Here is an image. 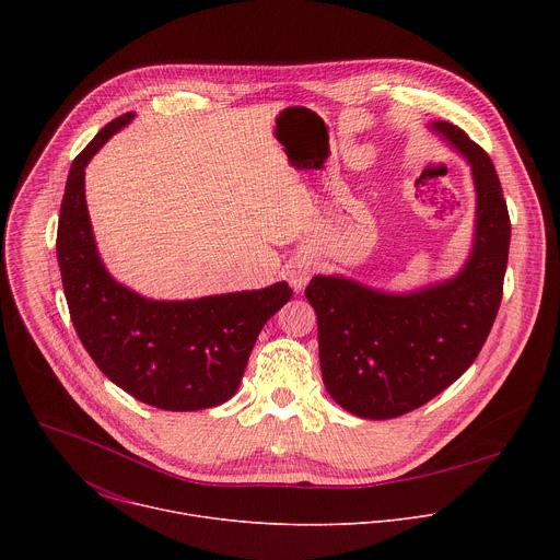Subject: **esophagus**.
I'll list each match as a JSON object with an SVG mask.
<instances>
[{"instance_id": "34e87169", "label": "esophagus", "mask_w": 560, "mask_h": 560, "mask_svg": "<svg viewBox=\"0 0 560 560\" xmlns=\"http://www.w3.org/2000/svg\"><path fill=\"white\" fill-rule=\"evenodd\" d=\"M310 281V268L307 266H296L294 270H290V285L301 292Z\"/></svg>"}]
</instances>
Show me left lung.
Masks as SVG:
<instances>
[{"label":"left lung","mask_w":560,"mask_h":560,"mask_svg":"<svg viewBox=\"0 0 560 560\" xmlns=\"http://www.w3.org/2000/svg\"><path fill=\"white\" fill-rule=\"evenodd\" d=\"M430 128L471 171L476 219L463 268L401 294L341 275H316L305 288L326 389L361 419L408 415L452 385L481 352L503 299L512 225L492 159L454 124Z\"/></svg>","instance_id":"left-lung-1"}]
</instances>
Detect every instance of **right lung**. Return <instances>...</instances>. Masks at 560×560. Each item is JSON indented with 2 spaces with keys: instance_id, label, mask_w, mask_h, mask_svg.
I'll use <instances>...</instances> for the list:
<instances>
[{
  "instance_id": "add662e5",
  "label": "right lung",
  "mask_w": 560,
  "mask_h": 560,
  "mask_svg": "<svg viewBox=\"0 0 560 560\" xmlns=\"http://www.w3.org/2000/svg\"><path fill=\"white\" fill-rule=\"evenodd\" d=\"M132 117L126 113L104 126L68 173L57 261L70 318L97 368L137 401L171 412L214 408L238 389L261 328L292 290L279 281L261 290L154 301L110 277L97 253L84 175L97 150Z\"/></svg>"
}]
</instances>
